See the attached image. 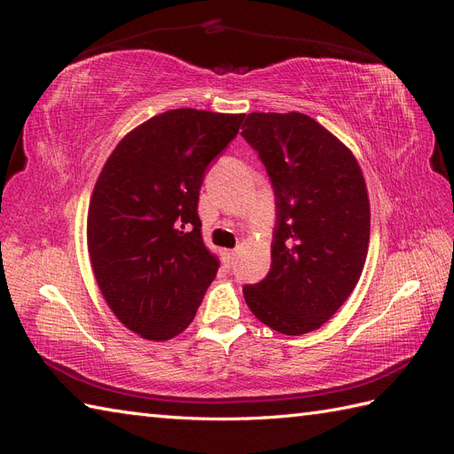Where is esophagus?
<instances>
[{
  "instance_id": "1",
  "label": "esophagus",
  "mask_w": 454,
  "mask_h": 454,
  "mask_svg": "<svg viewBox=\"0 0 454 454\" xmlns=\"http://www.w3.org/2000/svg\"><path fill=\"white\" fill-rule=\"evenodd\" d=\"M222 255H223V263H232V261H235V257H237V250H223L222 252Z\"/></svg>"
}]
</instances>
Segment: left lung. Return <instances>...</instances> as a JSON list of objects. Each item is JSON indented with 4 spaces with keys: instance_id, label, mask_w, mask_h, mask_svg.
Wrapping results in <instances>:
<instances>
[{
    "instance_id": "obj_1",
    "label": "left lung",
    "mask_w": 454,
    "mask_h": 454,
    "mask_svg": "<svg viewBox=\"0 0 454 454\" xmlns=\"http://www.w3.org/2000/svg\"><path fill=\"white\" fill-rule=\"evenodd\" d=\"M242 129L277 195L272 265L244 287L246 305L274 332L303 335L360 280L371 223L364 174L352 151L305 114H250Z\"/></svg>"
}]
</instances>
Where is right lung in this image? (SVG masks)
<instances>
[{
  "mask_svg": "<svg viewBox=\"0 0 454 454\" xmlns=\"http://www.w3.org/2000/svg\"><path fill=\"white\" fill-rule=\"evenodd\" d=\"M244 117L191 107L159 114L117 144L96 180L87 215L94 278L117 320L142 339L180 335L215 278L199 191Z\"/></svg>",
  "mask_w": 454,
  "mask_h": 454,
  "instance_id": "right-lung-1",
  "label": "right lung"
}]
</instances>
